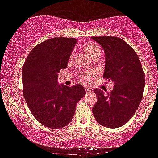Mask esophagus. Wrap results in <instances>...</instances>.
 Returning a JSON list of instances; mask_svg holds the SVG:
<instances>
[{"mask_svg":"<svg viewBox=\"0 0 158 158\" xmlns=\"http://www.w3.org/2000/svg\"><path fill=\"white\" fill-rule=\"evenodd\" d=\"M85 90H86V92H90V91H92V89H90L89 87H86V88H85Z\"/></svg>","mask_w":158,"mask_h":158,"instance_id":"esophagus-1","label":"esophagus"}]
</instances>
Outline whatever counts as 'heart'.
I'll list each match as a JSON object with an SVG mask.
<instances>
[{
    "instance_id": "obj_1",
    "label": "heart",
    "mask_w": 158,
    "mask_h": 158,
    "mask_svg": "<svg viewBox=\"0 0 158 158\" xmlns=\"http://www.w3.org/2000/svg\"><path fill=\"white\" fill-rule=\"evenodd\" d=\"M84 49L87 52L89 53L92 57H94L95 55L100 54V48L98 45L94 44V43H89L84 47ZM94 74V72H84L82 74V76L84 79H89L91 78Z\"/></svg>"
}]
</instances>
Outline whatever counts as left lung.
Wrapping results in <instances>:
<instances>
[{"label": "left lung", "mask_w": 158, "mask_h": 158, "mask_svg": "<svg viewBox=\"0 0 158 158\" xmlns=\"http://www.w3.org/2000/svg\"><path fill=\"white\" fill-rule=\"evenodd\" d=\"M103 48L105 70L103 78L114 83L110 93L95 89L98 102L93 107L96 120L105 127L115 129L127 123L136 112L142 100L145 75L134 49L116 37H92Z\"/></svg>", "instance_id": "left-lung-1"}]
</instances>
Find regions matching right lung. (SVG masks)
<instances>
[{
  "label": "right lung",
  "mask_w": 158,
  "mask_h": 158,
  "mask_svg": "<svg viewBox=\"0 0 158 158\" xmlns=\"http://www.w3.org/2000/svg\"><path fill=\"white\" fill-rule=\"evenodd\" d=\"M76 38H53L31 51L22 68L23 93L29 110L42 124L52 129L66 126L78 102L86 94L81 84H59L58 73L66 68Z\"/></svg>",
  "instance_id": "1"
}]
</instances>
